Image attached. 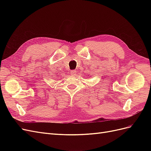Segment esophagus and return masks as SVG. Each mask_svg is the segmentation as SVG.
Here are the masks:
<instances>
[{
	"instance_id": "esophagus-1",
	"label": "esophagus",
	"mask_w": 151,
	"mask_h": 151,
	"mask_svg": "<svg viewBox=\"0 0 151 151\" xmlns=\"http://www.w3.org/2000/svg\"><path fill=\"white\" fill-rule=\"evenodd\" d=\"M76 73H77V71H76V70H71V72H70V75H72V76H75V75L76 74Z\"/></svg>"
}]
</instances>
